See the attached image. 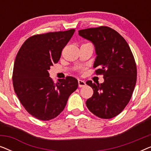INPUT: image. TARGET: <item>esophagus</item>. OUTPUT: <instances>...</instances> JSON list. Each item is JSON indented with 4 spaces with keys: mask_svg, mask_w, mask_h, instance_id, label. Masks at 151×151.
<instances>
[{
    "mask_svg": "<svg viewBox=\"0 0 151 151\" xmlns=\"http://www.w3.org/2000/svg\"><path fill=\"white\" fill-rule=\"evenodd\" d=\"M78 86L79 87H84V86H86V82L83 81V80H78Z\"/></svg>",
    "mask_w": 151,
    "mask_h": 151,
    "instance_id": "esophagus-1",
    "label": "esophagus"
}]
</instances>
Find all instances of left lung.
Masks as SVG:
<instances>
[{
	"mask_svg": "<svg viewBox=\"0 0 151 151\" xmlns=\"http://www.w3.org/2000/svg\"><path fill=\"white\" fill-rule=\"evenodd\" d=\"M78 34L93 43L97 54L95 73L104 79L101 84L86 82L93 90L86 106L97 117L112 118L124 110L133 95L137 80L133 53L125 39L109 27L81 29Z\"/></svg>",
	"mask_w": 151,
	"mask_h": 151,
	"instance_id": "1",
	"label": "left lung"
}]
</instances>
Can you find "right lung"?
Wrapping results in <instances>:
<instances>
[{"mask_svg": "<svg viewBox=\"0 0 151 151\" xmlns=\"http://www.w3.org/2000/svg\"><path fill=\"white\" fill-rule=\"evenodd\" d=\"M74 32L72 29L34 35L24 41L16 55L12 75L14 91L26 111L40 120L56 117L78 88L75 78L67 76L55 83L49 73Z\"/></svg>", "mask_w": 151, "mask_h": 151, "instance_id": "obj_1", "label": "right lung"}]
</instances>
